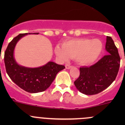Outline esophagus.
Wrapping results in <instances>:
<instances>
[{
  "instance_id": "esophagus-1",
  "label": "esophagus",
  "mask_w": 125,
  "mask_h": 125,
  "mask_svg": "<svg viewBox=\"0 0 125 125\" xmlns=\"http://www.w3.org/2000/svg\"><path fill=\"white\" fill-rule=\"evenodd\" d=\"M72 67H73V66H72L71 65H68V64H67V65H65V68H66V69H68V70H70V69Z\"/></svg>"
}]
</instances>
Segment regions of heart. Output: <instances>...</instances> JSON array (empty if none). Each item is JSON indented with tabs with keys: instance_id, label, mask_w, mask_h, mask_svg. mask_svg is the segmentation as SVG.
I'll return each instance as SVG.
<instances>
[{
	"instance_id": "1",
	"label": "heart",
	"mask_w": 125,
	"mask_h": 125,
	"mask_svg": "<svg viewBox=\"0 0 125 125\" xmlns=\"http://www.w3.org/2000/svg\"><path fill=\"white\" fill-rule=\"evenodd\" d=\"M102 48L103 45L99 39H76L63 43L62 46H57L55 53L62 61L75 58L79 64L86 65L93 63L99 58Z\"/></svg>"
}]
</instances>
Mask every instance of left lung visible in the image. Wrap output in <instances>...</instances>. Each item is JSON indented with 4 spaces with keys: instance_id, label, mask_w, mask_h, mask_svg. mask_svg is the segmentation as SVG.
I'll list each match as a JSON object with an SVG mask.
<instances>
[{
    "instance_id": "left-lung-1",
    "label": "left lung",
    "mask_w": 125,
    "mask_h": 125,
    "mask_svg": "<svg viewBox=\"0 0 125 125\" xmlns=\"http://www.w3.org/2000/svg\"><path fill=\"white\" fill-rule=\"evenodd\" d=\"M104 55L92 66L80 68V75L74 82L77 89L86 95H94L106 89L115 80L120 67V57L113 39L106 37Z\"/></svg>"
}]
</instances>
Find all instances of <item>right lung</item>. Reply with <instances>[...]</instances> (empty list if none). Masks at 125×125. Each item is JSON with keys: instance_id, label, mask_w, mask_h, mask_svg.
<instances>
[{"instance_id": "1", "label": "right lung", "mask_w": 125, "mask_h": 125, "mask_svg": "<svg viewBox=\"0 0 125 125\" xmlns=\"http://www.w3.org/2000/svg\"><path fill=\"white\" fill-rule=\"evenodd\" d=\"M32 33L20 34L8 44L4 55L5 65L10 79L18 86L30 93L44 91L50 87L57 74L65 68L64 65L49 62L38 68H26L18 65L14 57V50L17 42L25 35ZM38 34L39 32H35Z\"/></svg>"}]
</instances>
